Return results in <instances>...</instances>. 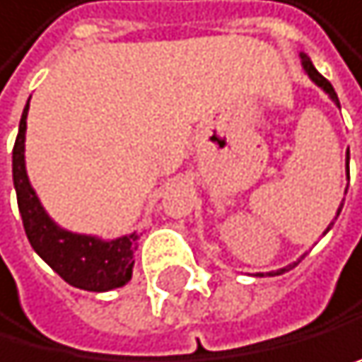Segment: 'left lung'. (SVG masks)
Here are the masks:
<instances>
[{"label": "left lung", "instance_id": "1", "mask_svg": "<svg viewBox=\"0 0 362 362\" xmlns=\"http://www.w3.org/2000/svg\"><path fill=\"white\" fill-rule=\"evenodd\" d=\"M300 60H302V69H305V74H307V76H309L327 95H329V98H332V100L336 103V107H340V100H338V95H336L334 87H332V82H329L327 78H322V76L318 74V69L313 66V62L309 60V55H307V53H300ZM347 177H349V150H347ZM345 194H347V188H345ZM340 210H343V204H340V208H338V212H336V219H338V215H340ZM332 223H334V221H332ZM329 228H332V226H329ZM329 228H327V230H329ZM327 230H325V233H327ZM300 259H302V257H300ZM300 259H298V262H300ZM298 262H293L291 267H296ZM291 267H284V269H280V271H271L269 275H282L284 271H288Z\"/></svg>", "mask_w": 362, "mask_h": 362}]
</instances>
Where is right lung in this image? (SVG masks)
I'll return each instance as SVG.
<instances>
[{"label":"right lung","mask_w":362,"mask_h":362,"mask_svg":"<svg viewBox=\"0 0 362 362\" xmlns=\"http://www.w3.org/2000/svg\"><path fill=\"white\" fill-rule=\"evenodd\" d=\"M26 116L28 103L24 107L22 120H19V132L13 147V183L19 215H22L30 246L64 282L76 288L103 293L125 286L132 280L134 250L139 248V235L132 233L116 237V240H100L95 235L64 230L49 217L26 174Z\"/></svg>","instance_id":"right-lung-1"}]
</instances>
